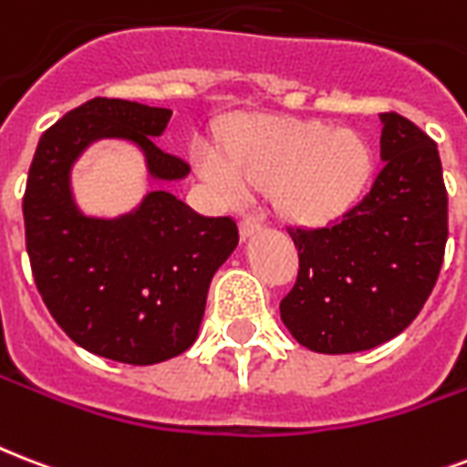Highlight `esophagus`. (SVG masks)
<instances>
[{
    "mask_svg": "<svg viewBox=\"0 0 467 467\" xmlns=\"http://www.w3.org/2000/svg\"><path fill=\"white\" fill-rule=\"evenodd\" d=\"M254 233H259L257 223H254V220H249V218L242 220V223H240V237H242V240H247V237H252Z\"/></svg>",
    "mask_w": 467,
    "mask_h": 467,
    "instance_id": "34e87169",
    "label": "esophagus"
}]
</instances>
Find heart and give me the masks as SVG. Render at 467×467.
<instances>
[{"label": "heart", "mask_w": 467, "mask_h": 467, "mask_svg": "<svg viewBox=\"0 0 467 467\" xmlns=\"http://www.w3.org/2000/svg\"><path fill=\"white\" fill-rule=\"evenodd\" d=\"M198 176L227 205L266 191L281 215L301 225H323L360 201L375 171L369 141L333 124L265 117L225 141L223 156L198 149Z\"/></svg>", "instance_id": "obj_1"}]
</instances>
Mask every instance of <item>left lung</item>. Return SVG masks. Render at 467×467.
Returning <instances> with one entry per match:
<instances>
[{
    "mask_svg": "<svg viewBox=\"0 0 467 467\" xmlns=\"http://www.w3.org/2000/svg\"><path fill=\"white\" fill-rule=\"evenodd\" d=\"M382 171L336 225L289 230L298 276L279 311L313 352L372 350L397 337L431 296L448 240L439 149L397 112L379 115Z\"/></svg>",
    "mask_w": 467,
    "mask_h": 467,
    "instance_id": "left-lung-1",
    "label": "left lung"
}]
</instances>
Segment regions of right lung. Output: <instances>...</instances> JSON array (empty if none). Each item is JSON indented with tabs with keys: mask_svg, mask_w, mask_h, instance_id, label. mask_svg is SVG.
<instances>
[{
	"mask_svg": "<svg viewBox=\"0 0 467 467\" xmlns=\"http://www.w3.org/2000/svg\"><path fill=\"white\" fill-rule=\"evenodd\" d=\"M171 115L131 99H88L38 139L24 193L44 304L73 343L127 365L171 360L195 343L210 281L240 242L234 220L198 215L163 188L115 218L78 205L73 166L105 139L137 147L151 183L183 181L191 169L154 144Z\"/></svg>",
	"mask_w": 467,
	"mask_h": 467,
	"instance_id": "1",
	"label": "right lung"
}]
</instances>
